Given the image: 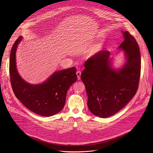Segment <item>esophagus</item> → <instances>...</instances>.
Masks as SVG:
<instances>
[{
  "instance_id": "esophagus-1",
  "label": "esophagus",
  "mask_w": 153,
  "mask_h": 153,
  "mask_svg": "<svg viewBox=\"0 0 153 153\" xmlns=\"http://www.w3.org/2000/svg\"><path fill=\"white\" fill-rule=\"evenodd\" d=\"M81 72L79 71H78L76 72V75H77V77H78V79H80V77H81Z\"/></svg>"
}]
</instances>
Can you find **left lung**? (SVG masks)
<instances>
[{
	"mask_svg": "<svg viewBox=\"0 0 153 153\" xmlns=\"http://www.w3.org/2000/svg\"><path fill=\"white\" fill-rule=\"evenodd\" d=\"M120 45L127 61L123 67L111 68L108 51H101L85 62L81 79L88 95V107L96 116L107 118L124 107L136 94L141 73V55L138 43L128 31L123 32Z\"/></svg>",
	"mask_w": 153,
	"mask_h": 153,
	"instance_id": "1",
	"label": "left lung"
}]
</instances>
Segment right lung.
Returning <instances> with one entry per match:
<instances>
[{"label": "right lung", "mask_w": 153, "mask_h": 153, "mask_svg": "<svg viewBox=\"0 0 153 153\" xmlns=\"http://www.w3.org/2000/svg\"><path fill=\"white\" fill-rule=\"evenodd\" d=\"M21 40L20 36L15 42L10 55L9 73L13 91L31 111L44 117L56 114L65 105L68 89L77 80L76 68L55 72L41 84L32 85L25 82L19 76L16 66V51Z\"/></svg>", "instance_id": "obj_1"}]
</instances>
